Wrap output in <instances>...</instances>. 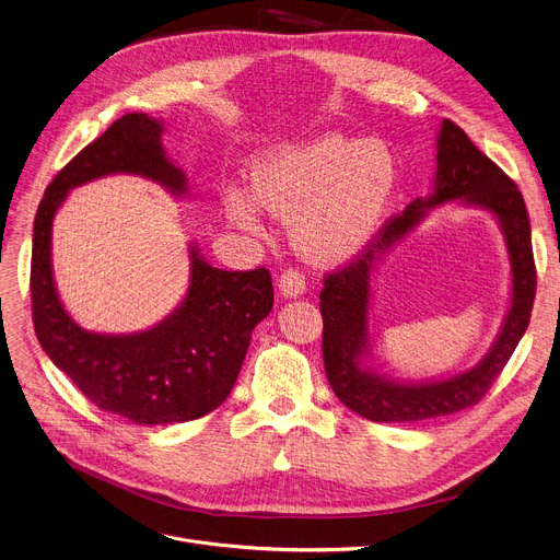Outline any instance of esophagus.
<instances>
[{
	"label": "esophagus",
	"mask_w": 560,
	"mask_h": 560,
	"mask_svg": "<svg viewBox=\"0 0 560 560\" xmlns=\"http://www.w3.org/2000/svg\"><path fill=\"white\" fill-rule=\"evenodd\" d=\"M279 290L283 296H300L306 290V277L296 268H288L279 277Z\"/></svg>",
	"instance_id": "esophagus-1"
}]
</instances>
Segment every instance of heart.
<instances>
[{"mask_svg": "<svg viewBox=\"0 0 560 560\" xmlns=\"http://www.w3.org/2000/svg\"><path fill=\"white\" fill-rule=\"evenodd\" d=\"M398 168L383 141H358L338 132L258 162L252 189L260 207L292 218V243L317 266L342 264L376 232L396 191ZM243 189L222 196L238 228L258 232V206Z\"/></svg>", "mask_w": 560, "mask_h": 560, "instance_id": "1", "label": "heart"}]
</instances>
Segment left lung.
I'll return each instance as SVG.
<instances>
[{
  "mask_svg": "<svg viewBox=\"0 0 560 560\" xmlns=\"http://www.w3.org/2000/svg\"><path fill=\"white\" fill-rule=\"evenodd\" d=\"M436 189L430 200L417 198L402 213L383 222L351 260L324 275L319 311L324 319L322 351L326 378L355 415L376 423H415L462 412L477 405L502 374L523 338L536 300V264L532 249V228L525 198L517 184L451 119H443L436 141ZM464 197L493 210L503 222L514 266V304L503 332L490 355L475 370L455 380L423 386L389 384L359 369V353L365 346V302L368 272L378 250L393 244L411 229L422 209L432 203Z\"/></svg>",
  "mask_w": 560,
  "mask_h": 560,
  "instance_id": "left-lung-1",
  "label": "left lung"
}]
</instances>
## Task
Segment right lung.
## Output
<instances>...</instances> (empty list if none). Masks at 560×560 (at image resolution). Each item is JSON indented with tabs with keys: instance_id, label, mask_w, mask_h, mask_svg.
I'll return each mask as SVG.
<instances>
[{
	"instance_id": "1",
	"label": "right lung",
	"mask_w": 560,
	"mask_h": 560,
	"mask_svg": "<svg viewBox=\"0 0 560 560\" xmlns=\"http://www.w3.org/2000/svg\"><path fill=\"white\" fill-rule=\"evenodd\" d=\"M162 126L126 115L49 182L33 225L31 311L45 353L105 412L137 425L200 419L222 405L238 378L252 328L275 304L272 275L218 270L191 252V288L160 326L137 335H96L71 322L51 277V220L71 186L107 173H139L184 194V173L162 151Z\"/></svg>"
}]
</instances>
